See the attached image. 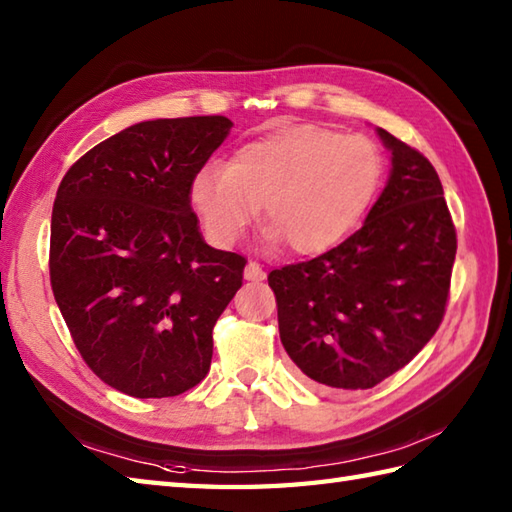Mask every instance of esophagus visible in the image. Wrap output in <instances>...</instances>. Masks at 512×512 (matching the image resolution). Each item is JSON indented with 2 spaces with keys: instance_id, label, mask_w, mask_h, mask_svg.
<instances>
[{
  "instance_id": "esophagus-1",
  "label": "esophagus",
  "mask_w": 512,
  "mask_h": 512,
  "mask_svg": "<svg viewBox=\"0 0 512 512\" xmlns=\"http://www.w3.org/2000/svg\"><path fill=\"white\" fill-rule=\"evenodd\" d=\"M244 279L246 281H264L266 279L264 268L259 266V264H255V262H248L246 268H244Z\"/></svg>"
}]
</instances>
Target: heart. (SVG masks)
Returning <instances> with one entry per match:
<instances>
[{"mask_svg":"<svg viewBox=\"0 0 512 512\" xmlns=\"http://www.w3.org/2000/svg\"><path fill=\"white\" fill-rule=\"evenodd\" d=\"M383 176V151L369 136L292 125L248 140L228 165L206 162L193 173L189 200L215 246H233L262 204L266 244L321 255L356 231Z\"/></svg>","mask_w":512,"mask_h":512,"instance_id":"obj_1","label":"heart"}]
</instances>
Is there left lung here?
<instances>
[{"instance_id":"obj_1","label":"left lung","mask_w":512,"mask_h":512,"mask_svg":"<svg viewBox=\"0 0 512 512\" xmlns=\"http://www.w3.org/2000/svg\"><path fill=\"white\" fill-rule=\"evenodd\" d=\"M376 134L391 169L365 224L328 253L268 275L288 356L332 389L374 387L429 343L458 250L436 169L383 127Z\"/></svg>"}]
</instances>
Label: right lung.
Listing matches in <instances>:
<instances>
[{"mask_svg": "<svg viewBox=\"0 0 512 512\" xmlns=\"http://www.w3.org/2000/svg\"><path fill=\"white\" fill-rule=\"evenodd\" d=\"M231 127L226 116L136 123L59 184L54 299L83 361L127 396H178L209 374L213 325L246 259L204 242L189 184Z\"/></svg>", "mask_w": 512, "mask_h": 512, "instance_id": "add662e5", "label": "right lung"}]
</instances>
